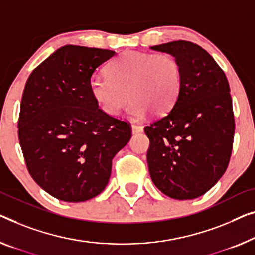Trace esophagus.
<instances>
[{
  "label": "esophagus",
  "mask_w": 255,
  "mask_h": 255,
  "mask_svg": "<svg viewBox=\"0 0 255 255\" xmlns=\"http://www.w3.org/2000/svg\"><path fill=\"white\" fill-rule=\"evenodd\" d=\"M131 131L132 134H137V132H142L143 131V127L138 126V125H132L131 126Z\"/></svg>",
  "instance_id": "1"
}]
</instances>
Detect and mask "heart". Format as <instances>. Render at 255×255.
<instances>
[{
	"mask_svg": "<svg viewBox=\"0 0 255 255\" xmlns=\"http://www.w3.org/2000/svg\"><path fill=\"white\" fill-rule=\"evenodd\" d=\"M181 85L182 70L175 57L125 51L106 67V78H91L89 90L95 103L110 117L119 115L129 97V116L140 119L149 111L153 116L168 112Z\"/></svg>",
	"mask_w": 255,
	"mask_h": 255,
	"instance_id": "obj_1",
	"label": "heart"
}]
</instances>
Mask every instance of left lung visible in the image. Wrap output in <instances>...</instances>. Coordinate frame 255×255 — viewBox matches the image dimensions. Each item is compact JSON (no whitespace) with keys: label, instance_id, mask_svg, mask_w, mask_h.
Masks as SVG:
<instances>
[{"label":"left lung","instance_id":"left-lung-1","mask_svg":"<svg viewBox=\"0 0 255 255\" xmlns=\"http://www.w3.org/2000/svg\"><path fill=\"white\" fill-rule=\"evenodd\" d=\"M151 49L175 57L182 70L172 110L144 128L151 180L173 199L198 198L222 177L231 157L235 118L229 83L198 44L180 40Z\"/></svg>","mask_w":255,"mask_h":255}]
</instances>
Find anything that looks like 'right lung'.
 <instances>
[{"instance_id": "add662e5", "label": "right lung", "mask_w": 255, "mask_h": 255, "mask_svg": "<svg viewBox=\"0 0 255 255\" xmlns=\"http://www.w3.org/2000/svg\"><path fill=\"white\" fill-rule=\"evenodd\" d=\"M115 55L64 45L25 85L19 143L30 176L59 200L79 203L100 195L111 176L113 157L131 137L128 123L105 115L89 90L95 70Z\"/></svg>"}]
</instances>
